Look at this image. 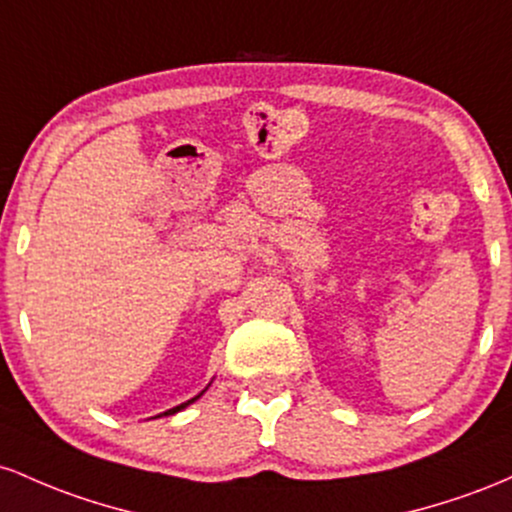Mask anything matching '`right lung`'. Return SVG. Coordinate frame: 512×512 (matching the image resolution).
Returning a JSON list of instances; mask_svg holds the SVG:
<instances>
[{"label":"right lung","instance_id":"add662e5","mask_svg":"<svg viewBox=\"0 0 512 512\" xmlns=\"http://www.w3.org/2000/svg\"><path fill=\"white\" fill-rule=\"evenodd\" d=\"M208 387H210V384H208ZM208 387H205V389H203V392H200L198 396H193V399H188V401H186V404H181V406H174V409L164 411V413H162V416H174V413H179V411H183V409H186V406H191V404H193V401H198V399H200V396H203L205 392H208Z\"/></svg>","mask_w":512,"mask_h":512}]
</instances>
